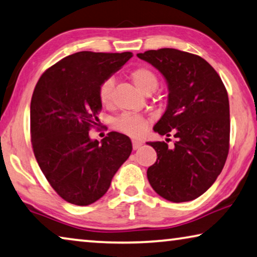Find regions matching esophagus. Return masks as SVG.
<instances>
[{"instance_id":"34e87169","label":"esophagus","mask_w":257,"mask_h":257,"mask_svg":"<svg viewBox=\"0 0 257 257\" xmlns=\"http://www.w3.org/2000/svg\"><path fill=\"white\" fill-rule=\"evenodd\" d=\"M142 145H143V144H142V142L136 141V140H133V149L134 150H138Z\"/></svg>"}]
</instances>
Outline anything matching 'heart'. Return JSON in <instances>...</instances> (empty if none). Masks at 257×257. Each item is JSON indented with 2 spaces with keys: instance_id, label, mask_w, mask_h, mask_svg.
I'll return each instance as SVG.
<instances>
[{
  "instance_id": "b5f03b06",
  "label": "heart",
  "mask_w": 257,
  "mask_h": 257,
  "mask_svg": "<svg viewBox=\"0 0 257 257\" xmlns=\"http://www.w3.org/2000/svg\"><path fill=\"white\" fill-rule=\"evenodd\" d=\"M130 80L136 85L138 90L148 95L154 91L159 84V80L156 73L148 67L141 66L130 72ZM114 87V81L112 77L104 80L98 88V97L103 105H109L112 101V92ZM149 122L146 117L141 114L123 113L114 121V128L120 133L127 134L133 137H140L143 135L148 129Z\"/></svg>"
}]
</instances>
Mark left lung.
<instances>
[{
    "label": "left lung",
    "instance_id": "obj_1",
    "mask_svg": "<svg viewBox=\"0 0 257 257\" xmlns=\"http://www.w3.org/2000/svg\"><path fill=\"white\" fill-rule=\"evenodd\" d=\"M168 84L167 109L154 125L176 142H149L156 164L148 178L156 192L173 202L191 201L214 184L229 153L230 105L221 77L200 56L164 48L137 54ZM168 140V138H167Z\"/></svg>",
    "mask_w": 257,
    "mask_h": 257
}]
</instances>
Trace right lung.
I'll return each mask as SVG.
<instances>
[{"mask_svg": "<svg viewBox=\"0 0 257 257\" xmlns=\"http://www.w3.org/2000/svg\"><path fill=\"white\" fill-rule=\"evenodd\" d=\"M132 52L80 51L43 73L31 100V138L41 170L59 197L88 206L107 192L112 178L129 158L128 136L111 132L91 141L99 125L98 88L132 58Z\"/></svg>", "mask_w": 257, "mask_h": 257, "instance_id": "add662e5", "label": "right lung"}]
</instances>
